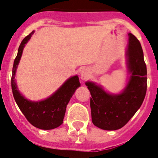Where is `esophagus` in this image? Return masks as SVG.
I'll return each instance as SVG.
<instances>
[{
	"label": "esophagus",
	"mask_w": 158,
	"mask_h": 158,
	"mask_svg": "<svg viewBox=\"0 0 158 158\" xmlns=\"http://www.w3.org/2000/svg\"><path fill=\"white\" fill-rule=\"evenodd\" d=\"M90 75V71L89 70V69H82L81 73H80V76H81L82 79H88Z\"/></svg>",
	"instance_id": "1"
}]
</instances>
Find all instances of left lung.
Masks as SVG:
<instances>
[{
    "label": "left lung",
    "mask_w": 158,
    "mask_h": 158,
    "mask_svg": "<svg viewBox=\"0 0 158 158\" xmlns=\"http://www.w3.org/2000/svg\"><path fill=\"white\" fill-rule=\"evenodd\" d=\"M127 66L131 74L121 94H110L101 86L86 82L90 91L92 121L102 130H115L122 128L142 105L147 91V67L139 41L129 33Z\"/></svg>",
    "instance_id": "left-lung-1"
}]
</instances>
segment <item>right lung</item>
Listing matches in <instances>:
<instances>
[{
	"mask_svg": "<svg viewBox=\"0 0 158 158\" xmlns=\"http://www.w3.org/2000/svg\"><path fill=\"white\" fill-rule=\"evenodd\" d=\"M33 33L34 31L23 38L19 48L18 54L15 59L12 69V93L19 108L31 125L41 130H52L63 123L67 104L69 103L77 88L80 86V83L77 75L71 77L67 79L64 84L52 96L40 102L29 101L19 94L15 80V75L23 53V48Z\"/></svg>",
	"mask_w": 158,
	"mask_h": 158,
	"instance_id": "add662e5",
	"label": "right lung"
}]
</instances>
